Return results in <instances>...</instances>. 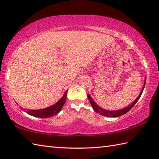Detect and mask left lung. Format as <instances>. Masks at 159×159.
Here are the masks:
<instances>
[{
    "label": "left lung",
    "mask_w": 159,
    "mask_h": 159,
    "mask_svg": "<svg viewBox=\"0 0 159 159\" xmlns=\"http://www.w3.org/2000/svg\"><path fill=\"white\" fill-rule=\"evenodd\" d=\"M145 82H146V76H145V79L144 85H143V86L141 92V93H140V94L139 95L138 97L136 98V100L134 101L132 103L129 105L128 106H127L126 107H124L123 109H121V110H114V111L106 110L103 108L99 107L98 105L94 101L93 98H92V96H90L89 94H88V98L89 99L90 104H91V105H92L93 110H94L96 111V112L100 114L101 115H102V116H107V117H119V116H122V115H123V114H125V113L127 112V111H129L133 107L134 105L136 103V102H137V101L139 100L140 97H141L143 92V89H144V88L145 86Z\"/></svg>",
    "instance_id": "obj_1"
}]
</instances>
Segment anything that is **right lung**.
<instances>
[{
    "mask_svg": "<svg viewBox=\"0 0 159 159\" xmlns=\"http://www.w3.org/2000/svg\"><path fill=\"white\" fill-rule=\"evenodd\" d=\"M68 89L66 90L62 98L59 100L57 102H56L54 105H52L50 107H46L44 109H40V110H28V109H23L22 110L25 111L28 114L31 115V116H35V117H39V118H49L52 117L54 115H57L59 113V111L61 110L63 108V105L65 102V100L67 98V94Z\"/></svg>",
    "mask_w": 159,
    "mask_h": 159,
    "instance_id": "1",
    "label": "right lung"
}]
</instances>
